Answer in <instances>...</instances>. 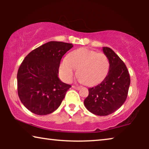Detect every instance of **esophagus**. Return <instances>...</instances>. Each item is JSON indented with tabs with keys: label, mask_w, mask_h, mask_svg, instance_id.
Returning a JSON list of instances; mask_svg holds the SVG:
<instances>
[{
	"label": "esophagus",
	"mask_w": 149,
	"mask_h": 149,
	"mask_svg": "<svg viewBox=\"0 0 149 149\" xmlns=\"http://www.w3.org/2000/svg\"><path fill=\"white\" fill-rule=\"evenodd\" d=\"M72 88L75 89H77V90H79V89H81L80 87H77V86H74V85H72Z\"/></svg>",
	"instance_id": "obj_1"
}]
</instances>
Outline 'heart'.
<instances>
[{
  "mask_svg": "<svg viewBox=\"0 0 149 149\" xmlns=\"http://www.w3.org/2000/svg\"><path fill=\"white\" fill-rule=\"evenodd\" d=\"M110 68L109 58L102 53L87 48L73 51L68 58L63 59L60 66V73L65 81L72 80L77 69L79 80L87 85H95L106 78Z\"/></svg>",
  "mask_w": 149,
  "mask_h": 149,
  "instance_id": "b5f03b06",
  "label": "heart"
}]
</instances>
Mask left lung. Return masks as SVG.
<instances>
[{"label": "left lung", "instance_id": "left-lung-1", "mask_svg": "<svg viewBox=\"0 0 149 149\" xmlns=\"http://www.w3.org/2000/svg\"><path fill=\"white\" fill-rule=\"evenodd\" d=\"M103 52L110 62L108 75L96 86L89 88L84 105L91 113L107 116L119 109L127 98L130 77L127 67L111 48L104 47Z\"/></svg>", "mask_w": 149, "mask_h": 149}]
</instances>
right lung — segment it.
Instances as JSON below:
<instances>
[{
	"instance_id": "add662e5",
	"label": "right lung",
	"mask_w": 149,
	"mask_h": 149,
	"mask_svg": "<svg viewBox=\"0 0 149 149\" xmlns=\"http://www.w3.org/2000/svg\"><path fill=\"white\" fill-rule=\"evenodd\" d=\"M73 47L50 41L29 53L17 72L18 95L26 109L38 115L54 112L60 107L70 85L58 78L62 56Z\"/></svg>"
}]
</instances>
